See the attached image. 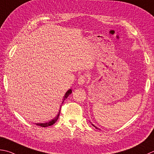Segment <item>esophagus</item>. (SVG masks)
<instances>
[{"instance_id": "esophagus-1", "label": "esophagus", "mask_w": 154, "mask_h": 154, "mask_svg": "<svg viewBox=\"0 0 154 154\" xmlns=\"http://www.w3.org/2000/svg\"><path fill=\"white\" fill-rule=\"evenodd\" d=\"M85 82V77L84 75H81V76L78 79V84L79 85H83L84 83Z\"/></svg>"}]
</instances>
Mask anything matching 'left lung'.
I'll use <instances>...</instances> for the list:
<instances>
[{
    "label": "left lung",
    "instance_id": "8db88e82",
    "mask_svg": "<svg viewBox=\"0 0 154 154\" xmlns=\"http://www.w3.org/2000/svg\"><path fill=\"white\" fill-rule=\"evenodd\" d=\"M93 125V127H95L96 129H98V128H97V127H95V126L94 125H93V124H92Z\"/></svg>",
    "mask_w": 154,
    "mask_h": 154
}]
</instances>
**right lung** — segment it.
Wrapping results in <instances>:
<instances>
[{
    "label": "right lung",
    "mask_w": 154,
    "mask_h": 154,
    "mask_svg": "<svg viewBox=\"0 0 154 154\" xmlns=\"http://www.w3.org/2000/svg\"><path fill=\"white\" fill-rule=\"evenodd\" d=\"M71 93H72V90H71V89H69L68 91H67V92H66V93L65 94L64 97H63V102H62V104H63V101H64L65 99H67V98L68 97V96H69V95H70ZM61 108H60V109H61ZM60 109H59V113H58V114H57V116L55 117V118L53 119L52 120H51V121L48 122H46V123H35V124H36V125H39V126H41V127H43V128L49 127V126H51V125H53L54 123H55L57 121V119H58V118H59V114H60V111H61Z\"/></svg>",
    "instance_id": "obj_1"
}]
</instances>
